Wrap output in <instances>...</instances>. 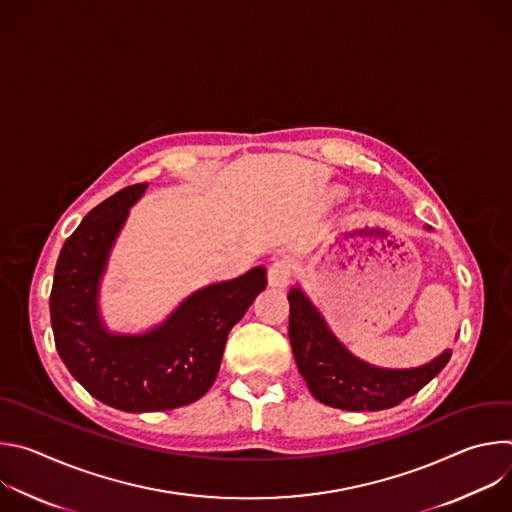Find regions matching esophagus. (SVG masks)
Segmentation results:
<instances>
[{
  "instance_id": "34e87169",
  "label": "esophagus",
  "mask_w": 512,
  "mask_h": 512,
  "mask_svg": "<svg viewBox=\"0 0 512 512\" xmlns=\"http://www.w3.org/2000/svg\"><path fill=\"white\" fill-rule=\"evenodd\" d=\"M267 281L273 289H285L291 281V265L285 261H275L267 271Z\"/></svg>"
}]
</instances>
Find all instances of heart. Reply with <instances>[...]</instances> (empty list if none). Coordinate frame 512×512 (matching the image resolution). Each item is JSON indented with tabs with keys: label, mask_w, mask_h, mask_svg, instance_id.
<instances>
[{
	"label": "heart",
	"mask_w": 512,
	"mask_h": 512,
	"mask_svg": "<svg viewBox=\"0 0 512 512\" xmlns=\"http://www.w3.org/2000/svg\"><path fill=\"white\" fill-rule=\"evenodd\" d=\"M346 192H348V190H346L344 186H332V188L326 192V202H328V204H336V202L344 200Z\"/></svg>",
	"instance_id": "obj_1"
}]
</instances>
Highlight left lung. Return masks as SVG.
I'll use <instances>...</instances> for the list:
<instances>
[{"mask_svg":"<svg viewBox=\"0 0 512 512\" xmlns=\"http://www.w3.org/2000/svg\"><path fill=\"white\" fill-rule=\"evenodd\" d=\"M287 300L289 342L298 371L306 379L310 393L324 405L344 411H381L395 407L423 389L452 356L448 348L421 367H377L352 354L338 340L302 285L291 287Z\"/></svg>","mask_w":512,"mask_h":512,"instance_id":"1","label":"left lung"}]
</instances>
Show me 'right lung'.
<instances>
[{
  "instance_id": "add662e5",
  "label": "right lung",
  "mask_w": 512,
  "mask_h": 512,
  "mask_svg": "<svg viewBox=\"0 0 512 512\" xmlns=\"http://www.w3.org/2000/svg\"><path fill=\"white\" fill-rule=\"evenodd\" d=\"M148 190L133 184L95 206L56 261L50 320L56 350L101 403L127 411H168L198 401L214 383L231 328L267 285L265 267L204 285L145 332H113L101 316V283L129 208Z\"/></svg>"
}]
</instances>
